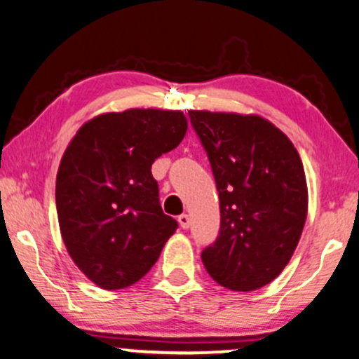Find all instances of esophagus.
<instances>
[{"label":"esophagus","instance_id":"esophagus-1","mask_svg":"<svg viewBox=\"0 0 359 359\" xmlns=\"http://www.w3.org/2000/svg\"><path fill=\"white\" fill-rule=\"evenodd\" d=\"M178 222H180V226L184 228V230H188L189 225H191V218L188 214H181L178 217Z\"/></svg>","mask_w":359,"mask_h":359}]
</instances>
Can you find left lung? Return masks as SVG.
<instances>
[{
    "instance_id": "obj_1",
    "label": "left lung",
    "mask_w": 359,
    "mask_h": 359,
    "mask_svg": "<svg viewBox=\"0 0 359 359\" xmlns=\"http://www.w3.org/2000/svg\"><path fill=\"white\" fill-rule=\"evenodd\" d=\"M214 173L220 231L202 251L210 277L233 292H252L290 262L308 215L303 162L267 119L189 111Z\"/></svg>"
}]
</instances>
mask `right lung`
<instances>
[{
	"instance_id": "1",
	"label": "right lung",
	"mask_w": 359,
	"mask_h": 359,
	"mask_svg": "<svg viewBox=\"0 0 359 359\" xmlns=\"http://www.w3.org/2000/svg\"><path fill=\"white\" fill-rule=\"evenodd\" d=\"M181 111L126 110L87 121L67 145L56 175V210L67 252L105 290L141 280L178 228L165 215L152 163L178 147Z\"/></svg>"
}]
</instances>
